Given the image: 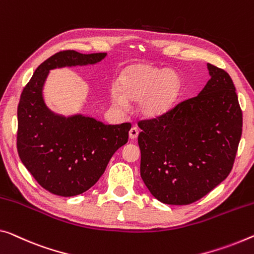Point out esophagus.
Listing matches in <instances>:
<instances>
[{"instance_id": "esophagus-1", "label": "esophagus", "mask_w": 254, "mask_h": 254, "mask_svg": "<svg viewBox=\"0 0 254 254\" xmlns=\"http://www.w3.org/2000/svg\"><path fill=\"white\" fill-rule=\"evenodd\" d=\"M138 132H139V129H138L137 127H131L130 130H129V137H130V139H135L136 137H137Z\"/></svg>"}]
</instances>
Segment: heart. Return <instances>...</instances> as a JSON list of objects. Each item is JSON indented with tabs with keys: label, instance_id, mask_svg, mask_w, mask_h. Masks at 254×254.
<instances>
[{
	"label": "heart",
	"instance_id": "b5f03b06",
	"mask_svg": "<svg viewBox=\"0 0 254 254\" xmlns=\"http://www.w3.org/2000/svg\"><path fill=\"white\" fill-rule=\"evenodd\" d=\"M182 80L171 69H161L149 64H136L125 68L111 87L110 100L114 107L125 109L127 100L138 101L137 110L146 118L165 115L176 103Z\"/></svg>",
	"mask_w": 254,
	"mask_h": 254
}]
</instances>
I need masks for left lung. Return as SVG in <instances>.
Here are the masks:
<instances>
[{
  "instance_id": "obj_1",
  "label": "left lung",
  "mask_w": 254,
  "mask_h": 254,
  "mask_svg": "<svg viewBox=\"0 0 254 254\" xmlns=\"http://www.w3.org/2000/svg\"><path fill=\"white\" fill-rule=\"evenodd\" d=\"M198 95L138 127L140 177L160 202L200 200L231 173L242 135V110L231 76L206 64Z\"/></svg>"
}]
</instances>
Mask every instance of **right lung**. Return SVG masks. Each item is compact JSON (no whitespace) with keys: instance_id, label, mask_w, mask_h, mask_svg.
<instances>
[{"instance_id":"obj_1","label":"right lung","mask_w":254,"mask_h":254,"mask_svg":"<svg viewBox=\"0 0 254 254\" xmlns=\"http://www.w3.org/2000/svg\"><path fill=\"white\" fill-rule=\"evenodd\" d=\"M107 53L62 51L35 70L18 105L17 149L38 184L60 196L86 192L102 176L115 152L128 142L131 125H104L83 115L64 117L49 109L43 88L51 70L95 64Z\"/></svg>"}]
</instances>
